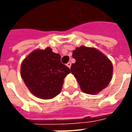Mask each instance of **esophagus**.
<instances>
[{
    "mask_svg": "<svg viewBox=\"0 0 132 132\" xmlns=\"http://www.w3.org/2000/svg\"><path fill=\"white\" fill-rule=\"evenodd\" d=\"M66 66H68L69 69H70V68H71V62H69V63H66Z\"/></svg>",
    "mask_w": 132,
    "mask_h": 132,
    "instance_id": "34e87169",
    "label": "esophagus"
}]
</instances>
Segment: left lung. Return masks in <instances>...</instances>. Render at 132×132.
Masks as SVG:
<instances>
[{
  "label": "left lung",
  "instance_id": "1",
  "mask_svg": "<svg viewBox=\"0 0 132 132\" xmlns=\"http://www.w3.org/2000/svg\"><path fill=\"white\" fill-rule=\"evenodd\" d=\"M76 63L71 67L81 90L96 94L106 88L112 79V65L107 56L95 48L80 46L73 50Z\"/></svg>",
  "mask_w": 132,
  "mask_h": 132
}]
</instances>
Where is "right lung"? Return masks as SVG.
<instances>
[{
  "instance_id": "right-lung-1",
  "label": "right lung",
  "mask_w": 132,
  "mask_h": 132,
  "mask_svg": "<svg viewBox=\"0 0 132 132\" xmlns=\"http://www.w3.org/2000/svg\"><path fill=\"white\" fill-rule=\"evenodd\" d=\"M21 76L30 92L42 99H51L61 90L63 78L70 69L61 62V56L50 47L37 49L21 66Z\"/></svg>"
}]
</instances>
